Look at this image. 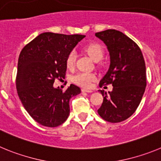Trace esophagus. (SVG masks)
<instances>
[{
  "mask_svg": "<svg viewBox=\"0 0 161 161\" xmlns=\"http://www.w3.org/2000/svg\"><path fill=\"white\" fill-rule=\"evenodd\" d=\"M81 91L83 93H93V91L89 90V89H82Z\"/></svg>",
  "mask_w": 161,
  "mask_h": 161,
  "instance_id": "34e87169",
  "label": "esophagus"
}]
</instances>
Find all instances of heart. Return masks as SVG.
I'll use <instances>...</instances> for the list:
<instances>
[{
	"instance_id": "1",
	"label": "heart",
	"mask_w": 161,
	"mask_h": 161,
	"mask_svg": "<svg viewBox=\"0 0 161 161\" xmlns=\"http://www.w3.org/2000/svg\"><path fill=\"white\" fill-rule=\"evenodd\" d=\"M85 51L90 58L95 62H98L102 59L104 55L103 49L99 44L93 43L89 44V46L86 47ZM76 54L75 51H71L68 53L66 59V65L68 68H73L76 61ZM97 79L95 74L91 72H78L76 75H74L72 77V80L76 85L81 86V87L89 88L90 87L92 83L95 81Z\"/></svg>"
}]
</instances>
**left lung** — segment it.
Masks as SVG:
<instances>
[{
	"label": "left lung",
	"mask_w": 161,
	"mask_h": 161,
	"mask_svg": "<svg viewBox=\"0 0 161 161\" xmlns=\"http://www.w3.org/2000/svg\"><path fill=\"white\" fill-rule=\"evenodd\" d=\"M106 44L109 54V67L100 80V87L111 84L113 90H98L103 102L97 112L104 120L120 123L130 117L141 102L146 82V66L137 44L116 30L95 34Z\"/></svg>",
	"instance_id": "obj_1"
}]
</instances>
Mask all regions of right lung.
Returning a JSON list of instances; mask_svg holds the SVG:
<instances>
[{"mask_svg": "<svg viewBox=\"0 0 161 161\" xmlns=\"http://www.w3.org/2000/svg\"><path fill=\"white\" fill-rule=\"evenodd\" d=\"M85 35L46 32L25 45L20 53L16 86L25 110L37 123L48 127L64 123L70 113L69 100L80 93L71 85L63 90L54 88L55 79L64 78L66 59Z\"/></svg>", "mask_w": 161, "mask_h": 161, "instance_id": "add662e5", "label": "right lung"}]
</instances>
